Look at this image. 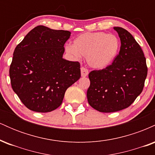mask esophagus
<instances>
[{
  "mask_svg": "<svg viewBox=\"0 0 155 155\" xmlns=\"http://www.w3.org/2000/svg\"><path fill=\"white\" fill-rule=\"evenodd\" d=\"M88 74H89V71L86 68L84 67L81 68V75L82 77H86V76H87Z\"/></svg>",
  "mask_w": 155,
  "mask_h": 155,
  "instance_id": "34e87169",
  "label": "esophagus"
}]
</instances>
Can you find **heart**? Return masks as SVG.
<instances>
[{
	"label": "heart",
	"instance_id": "1",
	"mask_svg": "<svg viewBox=\"0 0 155 155\" xmlns=\"http://www.w3.org/2000/svg\"><path fill=\"white\" fill-rule=\"evenodd\" d=\"M120 49V42L116 35L104 32H88L79 35L72 44L65 46V51L74 60L81 56L87 58L90 67L104 69L114 61Z\"/></svg>",
	"mask_w": 155,
	"mask_h": 155
}]
</instances>
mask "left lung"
Wrapping results in <instances>:
<instances>
[{"instance_id":"obj_1","label":"left lung","mask_w":155,"mask_h":155,"mask_svg":"<svg viewBox=\"0 0 155 155\" xmlns=\"http://www.w3.org/2000/svg\"><path fill=\"white\" fill-rule=\"evenodd\" d=\"M114 29L120 38L119 54L109 66L89 74L88 103L104 113L129 107L141 93L147 76L146 58L139 44L124 28Z\"/></svg>"}]
</instances>
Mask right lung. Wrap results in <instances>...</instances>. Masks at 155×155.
I'll return each mask as SVG.
<instances>
[{
  "mask_svg": "<svg viewBox=\"0 0 155 155\" xmlns=\"http://www.w3.org/2000/svg\"><path fill=\"white\" fill-rule=\"evenodd\" d=\"M71 32L39 25L17 46L9 69L11 84L22 104L36 112L61 105L66 90L81 77L80 63L63 58Z\"/></svg>",
  "mask_w": 155,
  "mask_h": 155,
  "instance_id": "add662e5",
  "label": "right lung"
}]
</instances>
